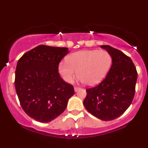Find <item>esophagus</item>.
Listing matches in <instances>:
<instances>
[{
	"instance_id": "34e87169",
	"label": "esophagus",
	"mask_w": 148,
	"mask_h": 148,
	"mask_svg": "<svg viewBox=\"0 0 148 148\" xmlns=\"http://www.w3.org/2000/svg\"><path fill=\"white\" fill-rule=\"evenodd\" d=\"M80 88L79 87H76V86H75L74 87V90H75V92H77V91H79V90H80Z\"/></svg>"
}]
</instances>
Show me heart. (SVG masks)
<instances>
[{"label": "heart", "instance_id": "1", "mask_svg": "<svg viewBox=\"0 0 148 148\" xmlns=\"http://www.w3.org/2000/svg\"><path fill=\"white\" fill-rule=\"evenodd\" d=\"M112 63V57L104 49L79 51L69 54L67 61L60 62L58 72L67 83H72L77 73L80 81L93 85L106 76Z\"/></svg>", "mask_w": 148, "mask_h": 148}]
</instances>
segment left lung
<instances>
[{
  "instance_id": "left-lung-1",
  "label": "left lung",
  "mask_w": 148,
  "mask_h": 148,
  "mask_svg": "<svg viewBox=\"0 0 148 148\" xmlns=\"http://www.w3.org/2000/svg\"><path fill=\"white\" fill-rule=\"evenodd\" d=\"M112 57L109 72L100 84L87 89L83 105L90 113L103 121L122 115L132 102L137 71L129 56L110 45H101Z\"/></svg>"
}]
</instances>
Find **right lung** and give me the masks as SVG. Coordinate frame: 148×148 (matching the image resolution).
Returning a JSON list of instances; mask_svg holds the SVG:
<instances>
[{
  "mask_svg": "<svg viewBox=\"0 0 148 148\" xmlns=\"http://www.w3.org/2000/svg\"><path fill=\"white\" fill-rule=\"evenodd\" d=\"M67 47L37 46L18 60L15 88L23 110L40 123L54 120L65 111L74 95L73 85L63 81L58 65L68 54Z\"/></svg>",
  "mask_w": 148,
  "mask_h": 148,
  "instance_id": "right-lung-1",
  "label": "right lung"
}]
</instances>
